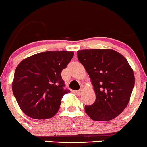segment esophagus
Segmentation results:
<instances>
[{
    "mask_svg": "<svg viewBox=\"0 0 147 147\" xmlns=\"http://www.w3.org/2000/svg\"><path fill=\"white\" fill-rule=\"evenodd\" d=\"M74 92H75L76 94H77V95H81V93L83 92V89H82V88H80L79 90H78V91H75Z\"/></svg>",
    "mask_w": 147,
    "mask_h": 147,
    "instance_id": "obj_1",
    "label": "esophagus"
}]
</instances>
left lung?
Segmentation results:
<instances>
[{
    "instance_id": "8db88e82",
    "label": "left lung",
    "mask_w": 147,
    "mask_h": 147,
    "mask_svg": "<svg viewBox=\"0 0 147 147\" xmlns=\"http://www.w3.org/2000/svg\"><path fill=\"white\" fill-rule=\"evenodd\" d=\"M77 56L96 94L95 102L85 106L86 113L98 121L118 117L127 106L134 86V75L127 60L111 49L80 50Z\"/></svg>"
}]
</instances>
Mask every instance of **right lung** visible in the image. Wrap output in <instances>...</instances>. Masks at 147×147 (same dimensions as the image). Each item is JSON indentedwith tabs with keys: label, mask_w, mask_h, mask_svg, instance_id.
Segmentation results:
<instances>
[{
	"label": "right lung",
	"mask_w": 147,
	"mask_h": 147,
	"mask_svg": "<svg viewBox=\"0 0 147 147\" xmlns=\"http://www.w3.org/2000/svg\"><path fill=\"white\" fill-rule=\"evenodd\" d=\"M74 53L46 51L24 59L16 67L12 83L13 95L23 112L30 118L46 119L59 111L64 89L61 71Z\"/></svg>",
	"instance_id": "obj_1"
}]
</instances>
